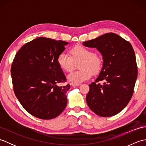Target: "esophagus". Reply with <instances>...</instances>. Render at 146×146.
Here are the masks:
<instances>
[{
	"label": "esophagus",
	"mask_w": 146,
	"mask_h": 146,
	"mask_svg": "<svg viewBox=\"0 0 146 146\" xmlns=\"http://www.w3.org/2000/svg\"><path fill=\"white\" fill-rule=\"evenodd\" d=\"M71 85H72L73 86H80V83H71Z\"/></svg>",
	"instance_id": "34e87169"
}]
</instances>
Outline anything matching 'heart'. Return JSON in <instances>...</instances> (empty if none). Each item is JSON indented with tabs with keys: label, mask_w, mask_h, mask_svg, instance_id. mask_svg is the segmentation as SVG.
I'll return each mask as SVG.
<instances>
[{
	"label": "heart",
	"mask_w": 146,
	"mask_h": 146,
	"mask_svg": "<svg viewBox=\"0 0 146 146\" xmlns=\"http://www.w3.org/2000/svg\"><path fill=\"white\" fill-rule=\"evenodd\" d=\"M70 55L61 52L58 56L57 64L60 69L66 72H70L75 67V63L80 61L78 71L69 74L67 79L74 83H80L90 79L94 74L101 70L102 60L97 54L94 53L90 49L83 46H76L70 51Z\"/></svg>",
	"instance_id": "obj_1"
}]
</instances>
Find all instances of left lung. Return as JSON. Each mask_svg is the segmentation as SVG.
<instances>
[{
  "label": "left lung",
  "mask_w": 146,
  "mask_h": 146,
  "mask_svg": "<svg viewBox=\"0 0 146 146\" xmlns=\"http://www.w3.org/2000/svg\"><path fill=\"white\" fill-rule=\"evenodd\" d=\"M83 45L96 48L103 58L99 75L89 85L86 103L99 116H113L127 106L134 92L137 77L134 49L129 42L112 33L83 42ZM100 81H104L103 84Z\"/></svg>",
  "instance_id": "1"
}]
</instances>
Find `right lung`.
Wrapping results in <instances>:
<instances>
[{
	"mask_svg": "<svg viewBox=\"0 0 146 146\" xmlns=\"http://www.w3.org/2000/svg\"><path fill=\"white\" fill-rule=\"evenodd\" d=\"M68 44L38 37L15 56L11 70L15 95L22 106L39 119H54L66 107L70 85L58 86L66 77L56 60Z\"/></svg>",
	"mask_w": 146,
	"mask_h": 146,
	"instance_id": "1",
	"label": "right lung"
}]
</instances>
